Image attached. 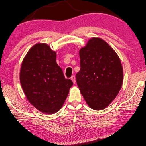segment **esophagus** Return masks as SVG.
I'll use <instances>...</instances> for the list:
<instances>
[{
  "label": "esophagus",
  "instance_id": "34e87169",
  "mask_svg": "<svg viewBox=\"0 0 146 146\" xmlns=\"http://www.w3.org/2000/svg\"><path fill=\"white\" fill-rule=\"evenodd\" d=\"M71 80H72V81L73 82L74 84L76 83V78H75L74 76H72L71 77Z\"/></svg>",
  "mask_w": 146,
  "mask_h": 146
}]
</instances>
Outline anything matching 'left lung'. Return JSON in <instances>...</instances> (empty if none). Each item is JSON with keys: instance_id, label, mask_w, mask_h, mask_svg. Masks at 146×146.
I'll list each match as a JSON object with an SVG mask.
<instances>
[{"instance_id": "left-lung-1", "label": "left lung", "mask_w": 146, "mask_h": 146, "mask_svg": "<svg viewBox=\"0 0 146 146\" xmlns=\"http://www.w3.org/2000/svg\"><path fill=\"white\" fill-rule=\"evenodd\" d=\"M80 70L76 82L84 99L94 110L104 109L119 94L123 70L115 50L105 41L94 37L80 50Z\"/></svg>"}]
</instances>
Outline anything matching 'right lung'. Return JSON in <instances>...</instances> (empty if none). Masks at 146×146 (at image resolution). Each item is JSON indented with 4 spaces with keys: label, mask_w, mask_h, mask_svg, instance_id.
Masks as SVG:
<instances>
[{
    "label": "right lung",
    "mask_w": 146,
    "mask_h": 146,
    "mask_svg": "<svg viewBox=\"0 0 146 146\" xmlns=\"http://www.w3.org/2000/svg\"><path fill=\"white\" fill-rule=\"evenodd\" d=\"M56 57L49 46L38 43L27 52L21 66L20 84L27 100L44 113L58 111L73 85L65 78Z\"/></svg>",
    "instance_id": "obj_1"
}]
</instances>
